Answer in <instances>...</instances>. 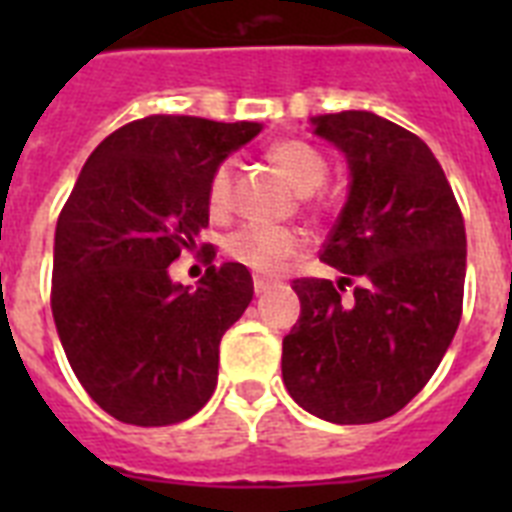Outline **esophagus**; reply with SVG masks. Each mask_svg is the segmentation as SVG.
<instances>
[{
  "instance_id": "34e87169",
  "label": "esophagus",
  "mask_w": 512,
  "mask_h": 512,
  "mask_svg": "<svg viewBox=\"0 0 512 512\" xmlns=\"http://www.w3.org/2000/svg\"><path fill=\"white\" fill-rule=\"evenodd\" d=\"M273 287H276V281L265 279V276H255V292H257V295H265V292H268V289H273Z\"/></svg>"
}]
</instances>
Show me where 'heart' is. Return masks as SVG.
<instances>
[{
    "instance_id": "heart-1",
    "label": "heart",
    "mask_w": 512,
    "mask_h": 512,
    "mask_svg": "<svg viewBox=\"0 0 512 512\" xmlns=\"http://www.w3.org/2000/svg\"><path fill=\"white\" fill-rule=\"evenodd\" d=\"M273 164L289 177L300 193L316 191L327 180V159L303 140H284L271 148ZM233 199V164L220 162L209 177L207 204L212 215H225ZM303 236L292 228H265V225H241L225 239V255L233 263L257 273H276L300 255Z\"/></svg>"
}]
</instances>
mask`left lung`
I'll list each match as a JSON object with an SVG mask.
<instances>
[{
	"mask_svg": "<svg viewBox=\"0 0 512 512\" xmlns=\"http://www.w3.org/2000/svg\"><path fill=\"white\" fill-rule=\"evenodd\" d=\"M313 127L345 154L353 177L319 255L342 279L292 281L300 319L284 337L281 374L305 412L366 425L404 409L452 345L465 295V220L414 132L369 111L316 116Z\"/></svg>",
	"mask_w": 512,
	"mask_h": 512,
	"instance_id": "obj_1",
	"label": "left lung"
}]
</instances>
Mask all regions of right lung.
<instances>
[{"mask_svg": "<svg viewBox=\"0 0 512 512\" xmlns=\"http://www.w3.org/2000/svg\"><path fill=\"white\" fill-rule=\"evenodd\" d=\"M260 130L164 114L124 124L60 209L52 319L76 380L119 422L175 425L215 393L220 340L252 303V276L212 265V244H201L209 268L193 292L167 268L199 247L217 164Z\"/></svg>", "mask_w": 512, "mask_h": 512, "instance_id": "right-lung-1", "label": "right lung"}]
</instances>
